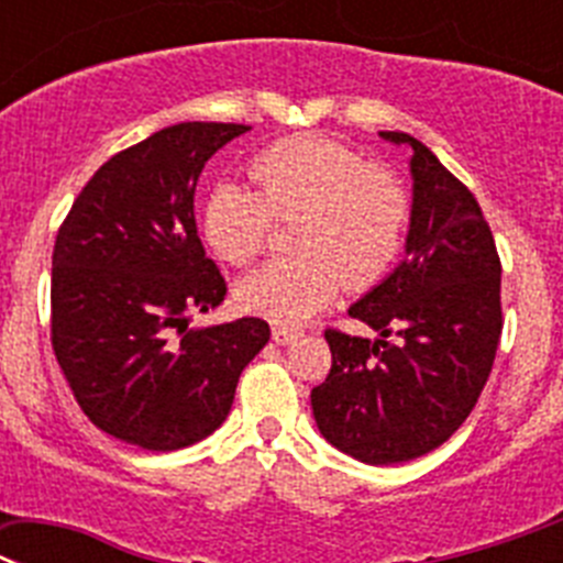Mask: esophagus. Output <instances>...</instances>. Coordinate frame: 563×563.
<instances>
[{"label": "esophagus", "mask_w": 563, "mask_h": 563, "mask_svg": "<svg viewBox=\"0 0 563 563\" xmlns=\"http://www.w3.org/2000/svg\"><path fill=\"white\" fill-rule=\"evenodd\" d=\"M272 339H275L277 344H291V342H297V339H300V333L291 331V328L275 325V328H272Z\"/></svg>", "instance_id": "1"}]
</instances>
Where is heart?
Returning a JSON list of instances; mask_svg holds the SVG:
<instances>
[{
    "mask_svg": "<svg viewBox=\"0 0 563 563\" xmlns=\"http://www.w3.org/2000/svg\"><path fill=\"white\" fill-rule=\"evenodd\" d=\"M257 190L219 181L201 205V235L227 263L252 261L263 246L272 212L300 216L294 250L238 286L246 311L280 325H300L336 294L339 283L373 286L404 246L409 199L387 168L362 165L351 148L328 136H288L252 159Z\"/></svg>",
    "mask_w": 563,
    "mask_h": 563,
    "instance_id": "1",
    "label": "heart"
}]
</instances>
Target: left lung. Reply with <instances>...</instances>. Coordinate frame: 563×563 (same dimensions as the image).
Returning <instances> with one entry per match:
<instances>
[{
	"mask_svg": "<svg viewBox=\"0 0 563 563\" xmlns=\"http://www.w3.org/2000/svg\"><path fill=\"white\" fill-rule=\"evenodd\" d=\"M378 136L409 151L404 261L347 308L376 339L325 331L333 362L311 409L339 452L395 465L434 452L477 404L503 333V266L468 187L415 136Z\"/></svg>",
	"mask_w": 563,
	"mask_h": 563,
	"instance_id": "1",
	"label": "left lung"
}]
</instances>
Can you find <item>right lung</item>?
<instances>
[{
    "label": "right lung",
    "instance_id": "right-lung-1",
    "mask_svg": "<svg viewBox=\"0 0 563 563\" xmlns=\"http://www.w3.org/2000/svg\"><path fill=\"white\" fill-rule=\"evenodd\" d=\"M246 131L179 123L120 151L86 181L55 238V358L86 418L148 452L216 432L241 369L269 342L257 317L190 328L227 294L196 232V181Z\"/></svg>",
    "mask_w": 563,
    "mask_h": 563
}]
</instances>
